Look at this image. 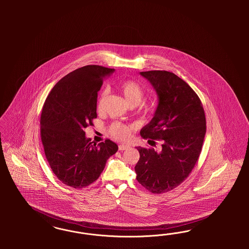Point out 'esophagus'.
<instances>
[{
  "instance_id": "1",
  "label": "esophagus",
  "mask_w": 249,
  "mask_h": 249,
  "mask_svg": "<svg viewBox=\"0 0 249 249\" xmlns=\"http://www.w3.org/2000/svg\"><path fill=\"white\" fill-rule=\"evenodd\" d=\"M128 149H129V146H128V145L121 144V145L119 146V150H120V151H125V150H128Z\"/></svg>"
}]
</instances>
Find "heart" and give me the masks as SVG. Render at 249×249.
Masks as SVG:
<instances>
[{"mask_svg": "<svg viewBox=\"0 0 249 249\" xmlns=\"http://www.w3.org/2000/svg\"><path fill=\"white\" fill-rule=\"evenodd\" d=\"M120 89L129 105L135 107L140 105L142 102L144 98L143 89L140 84L137 83L135 81L127 80L121 82L120 84ZM105 95L106 92H104L102 94V98ZM129 132V127L122 123H114L110 127V134L119 141H124L128 139Z\"/></svg>", "mask_w": 249, "mask_h": 249, "instance_id": "b5f03b06", "label": "heart"}]
</instances>
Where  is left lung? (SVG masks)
<instances>
[{
  "mask_svg": "<svg viewBox=\"0 0 249 249\" xmlns=\"http://www.w3.org/2000/svg\"><path fill=\"white\" fill-rule=\"evenodd\" d=\"M158 97L151 121L141 129L144 139L162 140L160 151L138 147V181L153 194L180 185L196 165L203 147L206 121L200 98L185 81L168 71L141 72Z\"/></svg>",
  "mask_w": 249,
  "mask_h": 249,
  "instance_id": "obj_1",
  "label": "left lung"
}]
</instances>
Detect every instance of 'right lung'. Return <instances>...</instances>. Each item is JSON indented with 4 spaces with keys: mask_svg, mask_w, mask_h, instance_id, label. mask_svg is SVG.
<instances>
[{
    "mask_svg": "<svg viewBox=\"0 0 249 249\" xmlns=\"http://www.w3.org/2000/svg\"><path fill=\"white\" fill-rule=\"evenodd\" d=\"M114 71L96 65L75 69L45 99L40 121L45 157L57 179L70 187L84 188L96 181L119 149L110 140L93 144L85 132L97 118L98 90Z\"/></svg>",
    "mask_w": 249,
    "mask_h": 249,
    "instance_id": "right-lung-1",
    "label": "right lung"
}]
</instances>
